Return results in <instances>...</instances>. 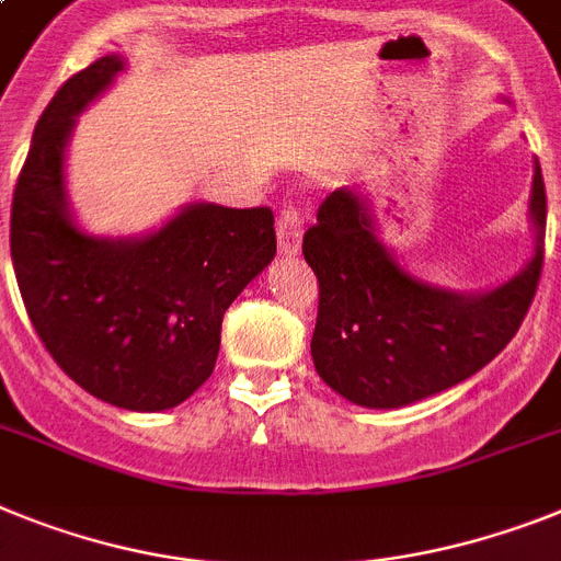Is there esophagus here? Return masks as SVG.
Wrapping results in <instances>:
<instances>
[{
  "instance_id": "34e87169",
  "label": "esophagus",
  "mask_w": 561,
  "mask_h": 561,
  "mask_svg": "<svg viewBox=\"0 0 561 561\" xmlns=\"http://www.w3.org/2000/svg\"><path fill=\"white\" fill-rule=\"evenodd\" d=\"M276 239H279V251L285 256H296L302 248V214L294 205H285L276 222Z\"/></svg>"
}]
</instances>
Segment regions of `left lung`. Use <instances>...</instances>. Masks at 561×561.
Here are the masks:
<instances>
[{"label": "left lung", "mask_w": 561, "mask_h": 561, "mask_svg": "<svg viewBox=\"0 0 561 561\" xmlns=\"http://www.w3.org/2000/svg\"><path fill=\"white\" fill-rule=\"evenodd\" d=\"M528 214V265L499 288L459 294L404 271L368 202L351 187L333 191L302 242L319 279L310 356L324 385L362 408H402L482 370L516 336L539 285L548 216L539 162Z\"/></svg>", "instance_id": "obj_1"}]
</instances>
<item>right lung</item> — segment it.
<instances>
[{
	"instance_id": "add662e5",
	"label": "right lung",
	"mask_w": 561,
	"mask_h": 561,
	"mask_svg": "<svg viewBox=\"0 0 561 561\" xmlns=\"http://www.w3.org/2000/svg\"><path fill=\"white\" fill-rule=\"evenodd\" d=\"M125 70L102 56L36 122L11 208V259L33 328L91 397L157 413L214 374L222 317L271 265V208L191 202L145 237H93L73 219L65 150L77 116Z\"/></svg>"
}]
</instances>
